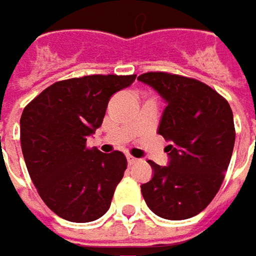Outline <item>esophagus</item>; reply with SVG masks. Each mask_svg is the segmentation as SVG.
<instances>
[{
	"label": "esophagus",
	"instance_id": "obj_1",
	"mask_svg": "<svg viewBox=\"0 0 256 256\" xmlns=\"http://www.w3.org/2000/svg\"><path fill=\"white\" fill-rule=\"evenodd\" d=\"M126 158H128V163H130V164H136V163L140 162L137 157H132V156H130V154L126 156Z\"/></svg>",
	"mask_w": 256,
	"mask_h": 256
}]
</instances>
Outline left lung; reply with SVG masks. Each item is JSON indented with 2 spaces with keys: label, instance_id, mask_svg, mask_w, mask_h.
<instances>
[{
  "label": "left lung",
  "instance_id": "1",
  "mask_svg": "<svg viewBox=\"0 0 256 256\" xmlns=\"http://www.w3.org/2000/svg\"><path fill=\"white\" fill-rule=\"evenodd\" d=\"M138 80L168 102L158 134L169 166L148 160L154 174L141 185L148 208L162 218L185 220L200 214L218 192L234 146V122L228 102L206 82L164 71H150Z\"/></svg>",
  "mask_w": 256,
  "mask_h": 256
}]
</instances>
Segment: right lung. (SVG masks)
<instances>
[{
	"label": "right lung",
	"instance_id": "add662e5",
	"mask_svg": "<svg viewBox=\"0 0 256 256\" xmlns=\"http://www.w3.org/2000/svg\"><path fill=\"white\" fill-rule=\"evenodd\" d=\"M132 76L93 74L54 82L24 108L22 152L46 206L61 218L87 223L109 210L126 169L122 152L102 153L86 141L103 122L114 93Z\"/></svg>",
	"mask_w": 256,
	"mask_h": 256
}]
</instances>
